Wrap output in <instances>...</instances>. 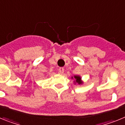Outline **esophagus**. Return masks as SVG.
<instances>
[{
    "instance_id": "1",
    "label": "esophagus",
    "mask_w": 125,
    "mask_h": 125,
    "mask_svg": "<svg viewBox=\"0 0 125 125\" xmlns=\"http://www.w3.org/2000/svg\"><path fill=\"white\" fill-rule=\"evenodd\" d=\"M59 71L61 74H63L64 71V68H60L59 69Z\"/></svg>"
}]
</instances>
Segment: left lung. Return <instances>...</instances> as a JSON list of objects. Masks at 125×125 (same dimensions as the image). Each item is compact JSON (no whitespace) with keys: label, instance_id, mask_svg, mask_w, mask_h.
<instances>
[{"label":"left lung","instance_id":"1","mask_svg":"<svg viewBox=\"0 0 125 125\" xmlns=\"http://www.w3.org/2000/svg\"><path fill=\"white\" fill-rule=\"evenodd\" d=\"M74 78L75 79V83H78L79 84H81L83 83L82 81H81V78L79 76H74ZM72 79H73V77H72Z\"/></svg>","mask_w":125,"mask_h":125}]
</instances>
